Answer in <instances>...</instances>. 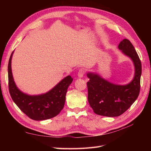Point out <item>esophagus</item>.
<instances>
[{
	"label": "esophagus",
	"instance_id": "obj_1",
	"mask_svg": "<svg viewBox=\"0 0 151 151\" xmlns=\"http://www.w3.org/2000/svg\"><path fill=\"white\" fill-rule=\"evenodd\" d=\"M86 73V71L85 70L83 69V68H81V69H80L78 72V74H77V75H78V76L79 77H83L84 76V75Z\"/></svg>",
	"mask_w": 151,
	"mask_h": 151
}]
</instances>
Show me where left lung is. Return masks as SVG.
I'll return each instance as SVG.
<instances>
[{
    "label": "left lung",
    "mask_w": 151,
    "mask_h": 151,
    "mask_svg": "<svg viewBox=\"0 0 151 151\" xmlns=\"http://www.w3.org/2000/svg\"><path fill=\"white\" fill-rule=\"evenodd\" d=\"M118 48L133 60L135 65L134 79L125 86L115 85L98 74L88 73L87 83L88 101L94 112L99 115L118 116L125 113L138 98L140 89L141 62L133 45L129 40H123Z\"/></svg>",
    "instance_id": "left-lung-1"
}]
</instances>
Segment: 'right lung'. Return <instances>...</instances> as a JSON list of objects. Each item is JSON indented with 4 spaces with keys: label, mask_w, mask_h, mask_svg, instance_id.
Masks as SVG:
<instances>
[{
    "label": "right lung",
    "mask_w": 151,
    "mask_h": 151,
    "mask_svg": "<svg viewBox=\"0 0 151 151\" xmlns=\"http://www.w3.org/2000/svg\"><path fill=\"white\" fill-rule=\"evenodd\" d=\"M12 53L8 63V84L12 100L31 119L44 120L56 116L64 106L65 96L73 79L68 76L46 94L29 96L17 89L11 71Z\"/></svg>",
    "instance_id": "obj_1"
}]
</instances>
